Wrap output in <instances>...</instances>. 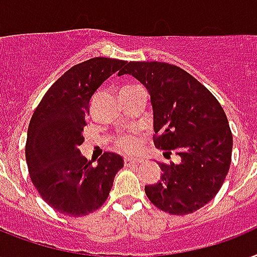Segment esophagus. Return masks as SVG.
Wrapping results in <instances>:
<instances>
[{"mask_svg":"<svg viewBox=\"0 0 257 257\" xmlns=\"http://www.w3.org/2000/svg\"><path fill=\"white\" fill-rule=\"evenodd\" d=\"M135 162H142V160H138V158H133V157H126L124 158V165H133Z\"/></svg>","mask_w":257,"mask_h":257,"instance_id":"1","label":"esophagus"}]
</instances>
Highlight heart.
Wrapping results in <instances>:
<instances>
[{"instance_id": "heart-1", "label": "heart", "mask_w": 257, "mask_h": 257, "mask_svg": "<svg viewBox=\"0 0 257 257\" xmlns=\"http://www.w3.org/2000/svg\"><path fill=\"white\" fill-rule=\"evenodd\" d=\"M115 142H116V146H118L119 149H122V150L126 151L133 150L135 147V145H137V141H135V138L133 135H120V137L116 138Z\"/></svg>"}]
</instances>
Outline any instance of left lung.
Here are the masks:
<instances>
[{
    "label": "left lung",
    "mask_w": 257,
    "mask_h": 257,
    "mask_svg": "<svg viewBox=\"0 0 257 257\" xmlns=\"http://www.w3.org/2000/svg\"><path fill=\"white\" fill-rule=\"evenodd\" d=\"M150 93L154 145L180 162L160 164L161 180L145 186L149 200L170 214H189L206 205L224 184L233 138L221 104L200 81L162 61H130L120 71Z\"/></svg>",
    "instance_id": "8db88e82"
}]
</instances>
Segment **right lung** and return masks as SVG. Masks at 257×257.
Masks as SVG:
<instances>
[{"label": "right lung", "instance_id": "right-lung-1", "mask_svg": "<svg viewBox=\"0 0 257 257\" xmlns=\"http://www.w3.org/2000/svg\"><path fill=\"white\" fill-rule=\"evenodd\" d=\"M124 64L93 57L73 65L51 85L33 112L25 146L29 176L43 200L60 213L80 217L99 209L123 168V158L114 153H103L93 166L79 146L84 142L93 93Z\"/></svg>", "mask_w": 257, "mask_h": 257}]
</instances>
